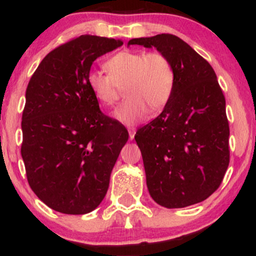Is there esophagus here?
Here are the masks:
<instances>
[{"instance_id":"1","label":"esophagus","mask_w":256,"mask_h":256,"mask_svg":"<svg viewBox=\"0 0 256 256\" xmlns=\"http://www.w3.org/2000/svg\"><path fill=\"white\" fill-rule=\"evenodd\" d=\"M134 134H136V128H128V137H130V140H134Z\"/></svg>"}]
</instances>
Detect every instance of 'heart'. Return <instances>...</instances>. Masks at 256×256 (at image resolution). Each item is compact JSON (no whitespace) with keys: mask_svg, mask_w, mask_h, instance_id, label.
Listing matches in <instances>:
<instances>
[{"mask_svg":"<svg viewBox=\"0 0 256 256\" xmlns=\"http://www.w3.org/2000/svg\"><path fill=\"white\" fill-rule=\"evenodd\" d=\"M108 73L91 71L88 85L96 100L106 107L116 104L120 88L128 98L113 112V118L128 126L148 118L150 107H165L174 86V70L161 52H120L106 61Z\"/></svg>","mask_w":256,"mask_h":256,"instance_id":"heart-1","label":"heart"}]
</instances>
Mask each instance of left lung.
I'll return each instance as SVG.
<instances>
[{
    "mask_svg": "<svg viewBox=\"0 0 256 256\" xmlns=\"http://www.w3.org/2000/svg\"><path fill=\"white\" fill-rule=\"evenodd\" d=\"M155 48L174 70L172 95L161 114L136 132L152 198L166 208L204 201L228 170V122L225 98L210 64L168 34L130 40Z\"/></svg>",
    "mask_w": 256,
    "mask_h": 256,
    "instance_id": "8db88e82",
    "label": "left lung"
}]
</instances>
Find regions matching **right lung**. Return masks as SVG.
I'll return each mask as SVG.
<instances>
[{"mask_svg":"<svg viewBox=\"0 0 256 256\" xmlns=\"http://www.w3.org/2000/svg\"><path fill=\"white\" fill-rule=\"evenodd\" d=\"M122 43L83 34L49 52L28 82L22 156L31 189L56 212L98 207L128 140L124 126L100 110L88 85L94 61Z\"/></svg>","mask_w":256,"mask_h":256,"instance_id":"right-lung-1","label":"right lung"}]
</instances>
